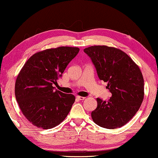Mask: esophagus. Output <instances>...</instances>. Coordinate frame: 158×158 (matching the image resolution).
Segmentation results:
<instances>
[{
    "mask_svg": "<svg viewBox=\"0 0 158 158\" xmlns=\"http://www.w3.org/2000/svg\"><path fill=\"white\" fill-rule=\"evenodd\" d=\"M76 98L78 99V100H80V101H83V100H85V97H83V96H76Z\"/></svg>",
    "mask_w": 158,
    "mask_h": 158,
    "instance_id": "obj_1",
    "label": "esophagus"
}]
</instances>
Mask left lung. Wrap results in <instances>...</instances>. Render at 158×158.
<instances>
[{
  "instance_id": "left-lung-1",
  "label": "left lung",
  "mask_w": 158,
  "mask_h": 158,
  "mask_svg": "<svg viewBox=\"0 0 158 158\" xmlns=\"http://www.w3.org/2000/svg\"><path fill=\"white\" fill-rule=\"evenodd\" d=\"M96 68L98 78L107 82L112 96L105 101L97 98L91 117L97 125L116 129L130 121L144 98V79L135 62L120 49L107 46L84 49Z\"/></svg>"
}]
</instances>
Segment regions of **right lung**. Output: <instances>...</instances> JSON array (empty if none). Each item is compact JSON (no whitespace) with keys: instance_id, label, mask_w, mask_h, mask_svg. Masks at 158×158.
<instances>
[{"instance_id":"right-lung-1","label":"right lung","mask_w":158,"mask_h":158,"mask_svg":"<svg viewBox=\"0 0 158 158\" xmlns=\"http://www.w3.org/2000/svg\"><path fill=\"white\" fill-rule=\"evenodd\" d=\"M79 48L60 47L32 55L21 69L15 84V95L27 120L40 129L60 124L75 101L53 87L66 67L79 52Z\"/></svg>"}]
</instances>
